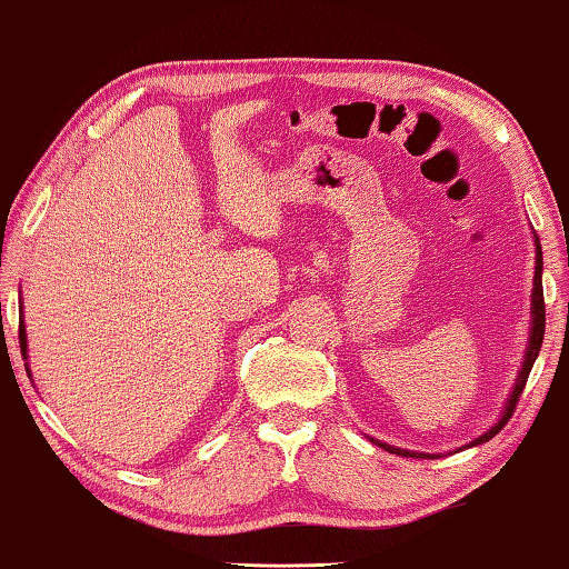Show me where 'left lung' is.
<instances>
[{
  "label": "left lung",
  "mask_w": 569,
  "mask_h": 569,
  "mask_svg": "<svg viewBox=\"0 0 569 569\" xmlns=\"http://www.w3.org/2000/svg\"><path fill=\"white\" fill-rule=\"evenodd\" d=\"M531 299H533V301H531V313H533V321H531V339H529L527 360H523L519 378H516L513 393H511V398H508L501 421H498L496 427L490 429V431H486V435H482L480 439H475L472 445H482V442H488V439H493V437L498 435V431H501V429L506 427V421L513 417L516 403H519L523 388H527V380H529V372H531V368H533V360H537V355H539V350H541V339H545V327H547V309H545V288H541V248H539V237H537V273H533V293H531ZM376 445H380V447L388 449V452H393V455H401V457H421L419 452H409V449H396V447L383 445V442H376ZM427 457H429V455H427Z\"/></svg>",
  "instance_id": "1"
}]
</instances>
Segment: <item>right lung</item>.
<instances>
[{
  "instance_id": "obj_1",
  "label": "right lung",
  "mask_w": 569,
  "mask_h": 569,
  "mask_svg": "<svg viewBox=\"0 0 569 569\" xmlns=\"http://www.w3.org/2000/svg\"><path fill=\"white\" fill-rule=\"evenodd\" d=\"M20 350H22V355H28V337H24L22 321H20Z\"/></svg>"
}]
</instances>
